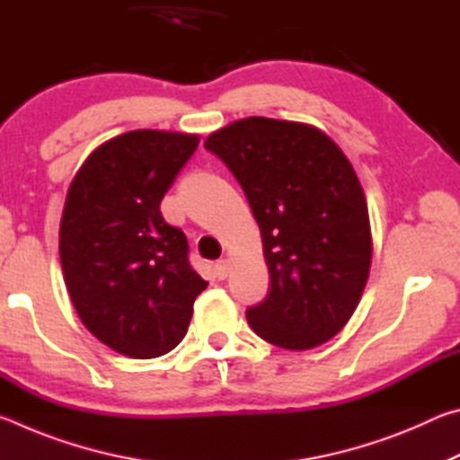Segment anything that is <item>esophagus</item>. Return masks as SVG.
Returning <instances> with one entry per match:
<instances>
[{"label": "esophagus", "instance_id": "obj_1", "mask_svg": "<svg viewBox=\"0 0 460 460\" xmlns=\"http://www.w3.org/2000/svg\"><path fill=\"white\" fill-rule=\"evenodd\" d=\"M231 271V261L229 260H219L215 263V276L219 279H225Z\"/></svg>", "mask_w": 460, "mask_h": 460}]
</instances>
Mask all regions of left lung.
<instances>
[{
  "instance_id": "obj_1",
  "label": "left lung",
  "mask_w": 460,
  "mask_h": 460,
  "mask_svg": "<svg viewBox=\"0 0 460 460\" xmlns=\"http://www.w3.org/2000/svg\"><path fill=\"white\" fill-rule=\"evenodd\" d=\"M207 150L237 178L260 225L270 294L247 308L253 332L306 351L353 316L371 268V225L351 162L314 126L245 118L213 131Z\"/></svg>"
}]
</instances>
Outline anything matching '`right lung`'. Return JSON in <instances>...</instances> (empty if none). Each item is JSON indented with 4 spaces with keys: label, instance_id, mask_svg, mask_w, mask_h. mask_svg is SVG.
<instances>
[{
    "label": "right lung",
    "instance_id": "obj_1",
    "mask_svg": "<svg viewBox=\"0 0 460 460\" xmlns=\"http://www.w3.org/2000/svg\"><path fill=\"white\" fill-rule=\"evenodd\" d=\"M199 139L128 131L95 147L68 186L58 233L68 296L91 334L131 359L172 351L207 288L184 233L160 213Z\"/></svg>",
    "mask_w": 460,
    "mask_h": 460
}]
</instances>
